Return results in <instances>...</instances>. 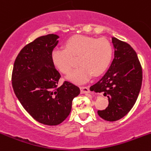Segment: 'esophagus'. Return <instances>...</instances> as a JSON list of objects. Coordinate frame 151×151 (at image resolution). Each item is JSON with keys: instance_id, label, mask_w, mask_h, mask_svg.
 I'll list each match as a JSON object with an SVG mask.
<instances>
[{"instance_id": "1", "label": "esophagus", "mask_w": 151, "mask_h": 151, "mask_svg": "<svg viewBox=\"0 0 151 151\" xmlns=\"http://www.w3.org/2000/svg\"><path fill=\"white\" fill-rule=\"evenodd\" d=\"M80 92L82 94H85V93L89 92V88L87 86H80Z\"/></svg>"}]
</instances>
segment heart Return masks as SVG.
Segmentation results:
<instances>
[{
    "instance_id": "b5f03b06",
    "label": "heart",
    "mask_w": 151,
    "mask_h": 151,
    "mask_svg": "<svg viewBox=\"0 0 151 151\" xmlns=\"http://www.w3.org/2000/svg\"><path fill=\"white\" fill-rule=\"evenodd\" d=\"M113 49L111 42L105 38L89 37L77 35L69 38L65 48L56 47L51 51L52 63L58 71L68 74L78 58L80 67L68 76V80L76 83L87 82L92 75L98 77L109 68Z\"/></svg>"
}]
</instances>
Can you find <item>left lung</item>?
<instances>
[{"mask_svg": "<svg viewBox=\"0 0 151 151\" xmlns=\"http://www.w3.org/2000/svg\"><path fill=\"white\" fill-rule=\"evenodd\" d=\"M115 48L114 59L107 72L91 91L103 92L109 101L104 110H98L101 118L115 122L127 115L139 96L142 83V68L134 49L127 42L112 38Z\"/></svg>", "mask_w": 151, "mask_h": 151, "instance_id": "left-lung-1", "label": "left lung"}]
</instances>
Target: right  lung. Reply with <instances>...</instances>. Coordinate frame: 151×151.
Masks as SVG:
<instances>
[{
	"label": "right lung",
	"instance_id": "add662e5",
	"mask_svg": "<svg viewBox=\"0 0 151 151\" xmlns=\"http://www.w3.org/2000/svg\"><path fill=\"white\" fill-rule=\"evenodd\" d=\"M59 36L48 34L25 45L15 60L12 74L14 92L25 110L38 122L57 125L68 116L80 88L68 81L58 86L61 75L50 58Z\"/></svg>",
	"mask_w": 151,
	"mask_h": 151
}]
</instances>
